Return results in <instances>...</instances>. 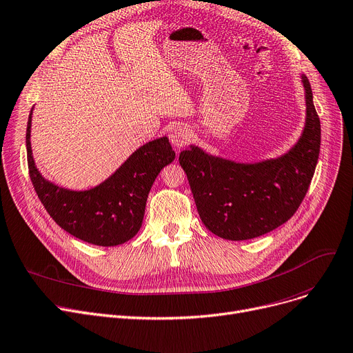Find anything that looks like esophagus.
<instances>
[{"label": "esophagus", "mask_w": 353, "mask_h": 353, "mask_svg": "<svg viewBox=\"0 0 353 353\" xmlns=\"http://www.w3.org/2000/svg\"><path fill=\"white\" fill-rule=\"evenodd\" d=\"M168 137H170V141H172V144L176 148H181V147H185L189 143V140H190V131H189L188 127L181 125V124H177V125H174L172 128L170 135H168Z\"/></svg>", "instance_id": "obj_1"}]
</instances>
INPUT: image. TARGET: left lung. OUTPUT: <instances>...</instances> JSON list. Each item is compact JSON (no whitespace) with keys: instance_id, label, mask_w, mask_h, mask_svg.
Here are the masks:
<instances>
[{"instance_id":"1","label":"left lung","mask_w":353,"mask_h":353,"mask_svg":"<svg viewBox=\"0 0 353 353\" xmlns=\"http://www.w3.org/2000/svg\"><path fill=\"white\" fill-rule=\"evenodd\" d=\"M305 121L300 139L283 156L239 163L213 156L197 145L181 151L202 222L229 241L261 236L285 223L309 190L320 151V119L309 79L301 74Z\"/></svg>"}]
</instances>
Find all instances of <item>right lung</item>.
Masks as SVG:
<instances>
[{
  "label": "right lung",
  "mask_w": 353,
  "mask_h": 353,
  "mask_svg": "<svg viewBox=\"0 0 353 353\" xmlns=\"http://www.w3.org/2000/svg\"><path fill=\"white\" fill-rule=\"evenodd\" d=\"M32 115L30 111L26 147L30 179L44 209L70 235L99 247H117L134 238L144 219L150 189L161 168L176 152L167 137L137 148L117 170L98 186L72 190L44 179L33 159Z\"/></svg>",
  "instance_id": "right-lung-1"
}]
</instances>
